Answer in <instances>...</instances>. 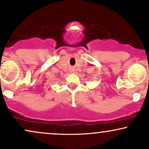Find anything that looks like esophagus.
Returning a JSON list of instances; mask_svg holds the SVG:
<instances>
[{
  "label": "esophagus",
  "mask_w": 149,
  "mask_h": 149,
  "mask_svg": "<svg viewBox=\"0 0 149 149\" xmlns=\"http://www.w3.org/2000/svg\"><path fill=\"white\" fill-rule=\"evenodd\" d=\"M72 72H73V71H72Z\"/></svg>",
  "instance_id": "obj_1"
}]
</instances>
